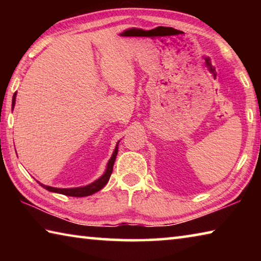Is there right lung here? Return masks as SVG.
I'll return each instance as SVG.
<instances>
[{"label": "right lung", "instance_id": "1", "mask_svg": "<svg viewBox=\"0 0 261 261\" xmlns=\"http://www.w3.org/2000/svg\"><path fill=\"white\" fill-rule=\"evenodd\" d=\"M16 95H17V92L12 96V109L15 108V103H16ZM118 143H120V140L117 141L116 146H115L114 152L112 154V158L109 159V161L107 163V166H106V170L105 173L100 176L98 179H95L94 182H92L91 184L85 185V187H78V188H68V189H61V188H53V187H48V185L45 184H41V187L43 189L48 190V191L50 192H55V193H60V194H65V196H70V197H86V196H91V194H93L95 192L100 191L101 189H102L106 184L108 183V180L110 178V175L113 173V167H114V162L116 160V155H117V152H118Z\"/></svg>", "mask_w": 261, "mask_h": 261}]
</instances>
